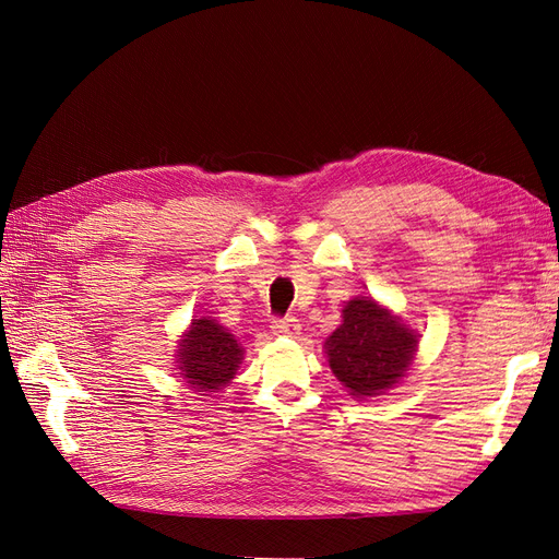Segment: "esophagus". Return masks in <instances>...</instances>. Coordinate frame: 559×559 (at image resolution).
Masks as SVG:
<instances>
[{
  "label": "esophagus",
  "mask_w": 559,
  "mask_h": 559,
  "mask_svg": "<svg viewBox=\"0 0 559 559\" xmlns=\"http://www.w3.org/2000/svg\"><path fill=\"white\" fill-rule=\"evenodd\" d=\"M270 329H273L275 335H296L300 331V324L296 317H275Z\"/></svg>",
  "instance_id": "obj_1"
}]
</instances>
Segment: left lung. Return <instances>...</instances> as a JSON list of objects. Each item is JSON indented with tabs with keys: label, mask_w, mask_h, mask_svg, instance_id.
I'll return each instance as SVG.
<instances>
[{
	"label": "left lung",
	"mask_w": 559,
	"mask_h": 559,
	"mask_svg": "<svg viewBox=\"0 0 559 559\" xmlns=\"http://www.w3.org/2000/svg\"><path fill=\"white\" fill-rule=\"evenodd\" d=\"M417 352V335L373 298H354L326 341L329 366L352 396H376L396 384Z\"/></svg>",
	"instance_id": "1"
}]
</instances>
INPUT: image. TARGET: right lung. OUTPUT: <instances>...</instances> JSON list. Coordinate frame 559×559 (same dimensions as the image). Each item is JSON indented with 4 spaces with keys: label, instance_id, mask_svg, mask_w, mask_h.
<instances>
[{
    "label": "right lung",
    "instance_id": "obj_1",
    "mask_svg": "<svg viewBox=\"0 0 559 559\" xmlns=\"http://www.w3.org/2000/svg\"><path fill=\"white\" fill-rule=\"evenodd\" d=\"M177 357L181 378L200 392H210V389H222L233 380L242 359V347L214 319L202 317L193 319Z\"/></svg>",
    "mask_w": 559,
    "mask_h": 559
}]
</instances>
